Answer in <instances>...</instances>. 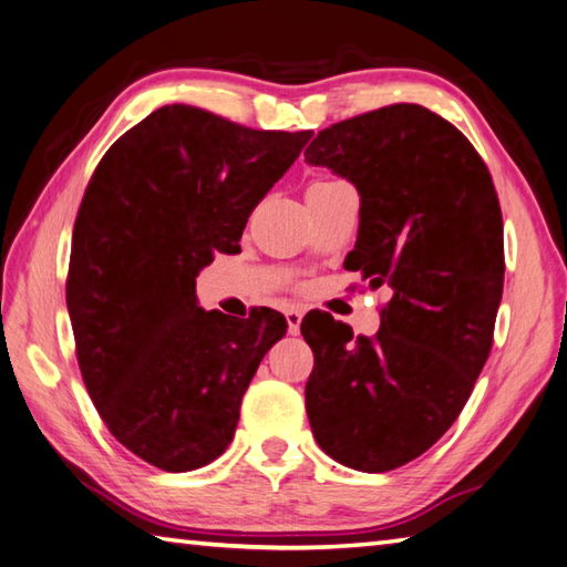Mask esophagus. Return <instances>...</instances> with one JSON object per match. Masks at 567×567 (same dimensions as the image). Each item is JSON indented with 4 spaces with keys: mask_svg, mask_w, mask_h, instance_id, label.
<instances>
[{
    "mask_svg": "<svg viewBox=\"0 0 567 567\" xmlns=\"http://www.w3.org/2000/svg\"><path fill=\"white\" fill-rule=\"evenodd\" d=\"M285 319H287V331L297 336L299 333V326H301V319H305V309L301 307H289L285 311Z\"/></svg>",
    "mask_w": 567,
    "mask_h": 567,
    "instance_id": "34e87169",
    "label": "esophagus"
}]
</instances>
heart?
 Returning a JSON list of instances; mask_svg holds the SVG:
<instances>
[{"mask_svg":"<svg viewBox=\"0 0 567 567\" xmlns=\"http://www.w3.org/2000/svg\"><path fill=\"white\" fill-rule=\"evenodd\" d=\"M323 183H333V181H323ZM313 186H321V183H313Z\"/></svg>","mask_w":567,"mask_h":567,"instance_id":"heart-1","label":"heart"}]
</instances>
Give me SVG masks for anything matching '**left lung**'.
Returning a JSON list of instances; mask_svg holds the SVG:
<instances>
[{"mask_svg":"<svg viewBox=\"0 0 567 567\" xmlns=\"http://www.w3.org/2000/svg\"><path fill=\"white\" fill-rule=\"evenodd\" d=\"M305 159L358 188L346 270L391 292L374 338L331 313L301 321L311 432L348 468H399L452 427L491 354L505 282L497 193L473 144L417 103L326 127Z\"/></svg>","mask_w":567,"mask_h":567,"instance_id":"obj_1","label":"left lung"}]
</instances>
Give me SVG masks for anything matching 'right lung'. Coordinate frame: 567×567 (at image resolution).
I'll use <instances>...</instances> for the list:
<instances>
[{
  "label": "right lung",
  "mask_w": 567,
  "mask_h": 567,
  "mask_svg": "<svg viewBox=\"0 0 567 567\" xmlns=\"http://www.w3.org/2000/svg\"><path fill=\"white\" fill-rule=\"evenodd\" d=\"M311 130H251L164 105L113 142L74 221L68 311L99 415L125 450L183 473L227 450L260 360L287 331L197 307L195 278L234 254Z\"/></svg>",
  "instance_id": "1"
}]
</instances>
